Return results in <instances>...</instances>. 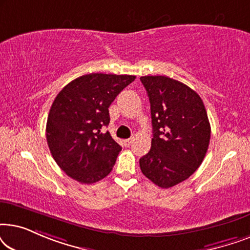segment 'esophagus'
<instances>
[{
    "label": "esophagus",
    "mask_w": 250,
    "mask_h": 250,
    "mask_svg": "<svg viewBox=\"0 0 250 250\" xmlns=\"http://www.w3.org/2000/svg\"><path fill=\"white\" fill-rule=\"evenodd\" d=\"M132 142H133V138L126 139V140H124V141H123V143H124L125 146H131Z\"/></svg>",
    "instance_id": "esophagus-1"
}]
</instances>
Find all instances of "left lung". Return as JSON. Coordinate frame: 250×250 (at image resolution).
Instances as JSON below:
<instances>
[{"label":"left lung","instance_id":"left-lung-1","mask_svg":"<svg viewBox=\"0 0 250 250\" xmlns=\"http://www.w3.org/2000/svg\"><path fill=\"white\" fill-rule=\"evenodd\" d=\"M148 93L153 138L140 158L146 177L164 189L183 182L206 156L210 124L196 91L166 76L140 78Z\"/></svg>","mask_w":250,"mask_h":250}]
</instances>
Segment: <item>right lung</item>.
Wrapping results in <instances>:
<instances>
[{"mask_svg":"<svg viewBox=\"0 0 250 250\" xmlns=\"http://www.w3.org/2000/svg\"><path fill=\"white\" fill-rule=\"evenodd\" d=\"M134 80L132 75H83L54 99L46 141L58 166L71 179L91 184L111 172L122 146L101 128L110 122L109 105Z\"/></svg>","mask_w":250,"mask_h":250,"instance_id":"add662e5","label":"right lung"}]
</instances>
